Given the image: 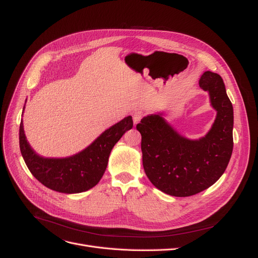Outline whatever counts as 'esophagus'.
I'll return each instance as SVG.
<instances>
[{
	"label": "esophagus",
	"instance_id": "esophagus-1",
	"mask_svg": "<svg viewBox=\"0 0 258 258\" xmlns=\"http://www.w3.org/2000/svg\"><path fill=\"white\" fill-rule=\"evenodd\" d=\"M144 116L142 111H136L134 114H132V119H134L135 123H138L140 120L142 119V117Z\"/></svg>",
	"mask_w": 258,
	"mask_h": 258
}]
</instances>
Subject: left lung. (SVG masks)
<instances>
[{"label": "left lung", "mask_w": 258, "mask_h": 258, "mask_svg": "<svg viewBox=\"0 0 258 258\" xmlns=\"http://www.w3.org/2000/svg\"><path fill=\"white\" fill-rule=\"evenodd\" d=\"M199 86L209 92L216 111L205 137L190 140L181 136L162 113L145 116L137 124L145 173L156 188L170 196L188 197L209 188L223 175L232 154L233 108L223 79L207 71Z\"/></svg>", "instance_id": "1"}]
</instances>
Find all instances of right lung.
Returning a JSON list of instances; mask_svg holds the SVG:
<instances>
[{
	"instance_id": "1",
	"label": "right lung",
	"mask_w": 258,
	"mask_h": 258,
	"mask_svg": "<svg viewBox=\"0 0 258 258\" xmlns=\"http://www.w3.org/2000/svg\"><path fill=\"white\" fill-rule=\"evenodd\" d=\"M132 127V117L127 116L102 132L82 152L66 158H45L36 154L30 146L21 119L20 152L30 172L44 186L63 194L83 192L99 183L105 172L114 145L119 141L124 132Z\"/></svg>"
}]
</instances>
